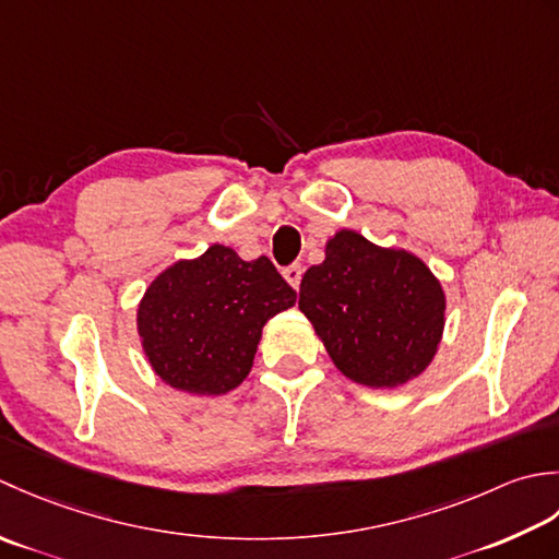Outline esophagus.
<instances>
[{
  "mask_svg": "<svg viewBox=\"0 0 559 559\" xmlns=\"http://www.w3.org/2000/svg\"><path fill=\"white\" fill-rule=\"evenodd\" d=\"M284 280H287L294 289H299V284H301V275H304V267L301 265H289V267H284Z\"/></svg>",
  "mask_w": 559,
  "mask_h": 559,
  "instance_id": "obj_1",
  "label": "esophagus"
}]
</instances>
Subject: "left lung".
Here are the masks:
<instances>
[{"instance_id": "8db88e82", "label": "left lung", "mask_w": 559, "mask_h": 559, "mask_svg": "<svg viewBox=\"0 0 559 559\" xmlns=\"http://www.w3.org/2000/svg\"><path fill=\"white\" fill-rule=\"evenodd\" d=\"M299 311L349 381L397 389L435 361L447 294L423 258L340 229L323 263L306 270Z\"/></svg>"}]
</instances>
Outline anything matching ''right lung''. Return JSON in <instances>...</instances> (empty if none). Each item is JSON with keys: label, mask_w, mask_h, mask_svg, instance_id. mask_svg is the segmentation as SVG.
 Instances as JSON below:
<instances>
[{"label": "right lung", "mask_w": 559, "mask_h": 559, "mask_svg": "<svg viewBox=\"0 0 559 559\" xmlns=\"http://www.w3.org/2000/svg\"><path fill=\"white\" fill-rule=\"evenodd\" d=\"M296 292L263 255L243 260L214 243L168 265L136 306V335L154 373L190 395H222L246 381L263 328Z\"/></svg>", "instance_id": "right-lung-1"}]
</instances>
